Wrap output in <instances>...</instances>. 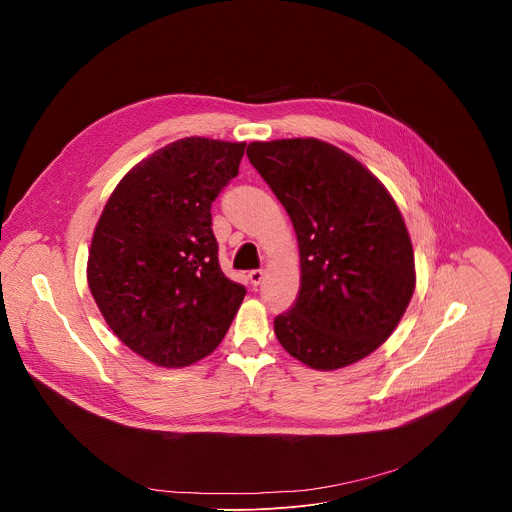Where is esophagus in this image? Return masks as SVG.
Wrapping results in <instances>:
<instances>
[{
    "label": "esophagus",
    "instance_id": "34e87169",
    "mask_svg": "<svg viewBox=\"0 0 512 512\" xmlns=\"http://www.w3.org/2000/svg\"><path fill=\"white\" fill-rule=\"evenodd\" d=\"M249 279H251L253 285H259V283L265 279V271H263V269H253V271L249 273Z\"/></svg>",
    "mask_w": 512,
    "mask_h": 512
}]
</instances>
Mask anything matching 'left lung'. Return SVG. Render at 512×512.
I'll use <instances>...</instances> for the list:
<instances>
[{
    "label": "left lung",
    "instance_id": "8db88e82",
    "mask_svg": "<svg viewBox=\"0 0 512 512\" xmlns=\"http://www.w3.org/2000/svg\"><path fill=\"white\" fill-rule=\"evenodd\" d=\"M247 156L287 210L300 247V296L275 318L279 344L316 371L369 356L415 291L413 245L393 196L316 137L253 141Z\"/></svg>",
    "mask_w": 512,
    "mask_h": 512
}]
</instances>
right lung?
Segmentation results:
<instances>
[{
    "mask_svg": "<svg viewBox=\"0 0 512 512\" xmlns=\"http://www.w3.org/2000/svg\"><path fill=\"white\" fill-rule=\"evenodd\" d=\"M245 141L184 137L135 164L93 233L87 281L105 322L164 369L208 356L247 289L218 265L210 204L239 174Z\"/></svg>",
    "mask_w": 512,
    "mask_h": 512,
    "instance_id": "obj_1",
    "label": "right lung"
}]
</instances>
